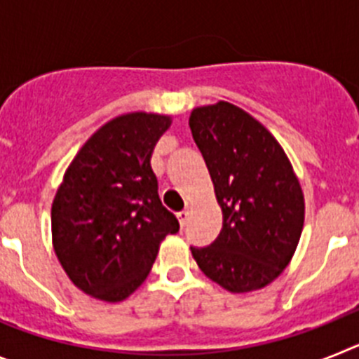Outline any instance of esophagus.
<instances>
[{
	"label": "esophagus",
	"instance_id": "obj_1",
	"mask_svg": "<svg viewBox=\"0 0 359 359\" xmlns=\"http://www.w3.org/2000/svg\"><path fill=\"white\" fill-rule=\"evenodd\" d=\"M177 219H180V226L185 228L187 226V221H189V210H183L177 214Z\"/></svg>",
	"mask_w": 359,
	"mask_h": 359
}]
</instances>
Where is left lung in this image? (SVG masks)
<instances>
[{
    "label": "left lung",
    "mask_w": 359,
    "mask_h": 359,
    "mask_svg": "<svg viewBox=\"0 0 359 359\" xmlns=\"http://www.w3.org/2000/svg\"><path fill=\"white\" fill-rule=\"evenodd\" d=\"M190 131L207 163L223 228L199 269L231 293L273 282L290 264L304 228V194L286 152L252 115L230 102L196 107Z\"/></svg>",
    "instance_id": "left-lung-1"
}]
</instances>
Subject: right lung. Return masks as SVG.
<instances>
[{
	"instance_id": "add662e5",
	"label": "right lung",
	"mask_w": 359,
	"mask_h": 359,
	"mask_svg": "<svg viewBox=\"0 0 359 359\" xmlns=\"http://www.w3.org/2000/svg\"><path fill=\"white\" fill-rule=\"evenodd\" d=\"M170 116L129 113L82 145L52 205L55 255L79 290L106 302L147 278L160 243L180 230L161 205L152 149Z\"/></svg>"
}]
</instances>
